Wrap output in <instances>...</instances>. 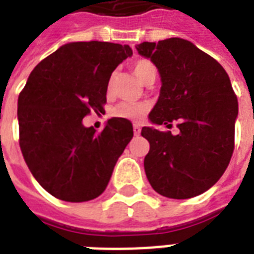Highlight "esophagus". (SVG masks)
Returning <instances> with one entry per match:
<instances>
[{"instance_id":"esophagus-1","label":"esophagus","mask_w":254,"mask_h":254,"mask_svg":"<svg viewBox=\"0 0 254 254\" xmlns=\"http://www.w3.org/2000/svg\"><path fill=\"white\" fill-rule=\"evenodd\" d=\"M133 133H134L136 136H138V134L141 133V127H140L138 124H134V125H133Z\"/></svg>"}]
</instances>
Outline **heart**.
Here are the masks:
<instances>
[{"mask_svg":"<svg viewBox=\"0 0 254 254\" xmlns=\"http://www.w3.org/2000/svg\"><path fill=\"white\" fill-rule=\"evenodd\" d=\"M133 72L137 76L140 81L144 84L148 81L151 77H156V66L151 63L149 60H137L133 64ZM113 80L111 77L109 81V91L113 87ZM147 111V106L145 105H133V103H120L114 109V114L120 118H127V120H137L140 117L145 114Z\"/></svg>","mask_w":254,"mask_h":254,"instance_id":"1","label":"heart"}]
</instances>
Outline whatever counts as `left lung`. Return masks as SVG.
Wrapping results in <instances>:
<instances>
[{
    "label": "left lung",
    "mask_w": 254,
    "mask_h": 254,
    "mask_svg": "<svg viewBox=\"0 0 254 254\" xmlns=\"http://www.w3.org/2000/svg\"><path fill=\"white\" fill-rule=\"evenodd\" d=\"M137 52L151 58L162 77L158 103L149 113L156 125L144 127L149 152L144 169L151 187L169 198H190L213 187L234 151L238 100L223 66L180 38L143 42Z\"/></svg>",
    "instance_id": "left-lung-1"
}]
</instances>
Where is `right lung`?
Wrapping results in <instances>:
<instances>
[{
	"mask_svg": "<svg viewBox=\"0 0 254 254\" xmlns=\"http://www.w3.org/2000/svg\"><path fill=\"white\" fill-rule=\"evenodd\" d=\"M130 56L127 45L73 42L31 72L17 102L19 144L32 176L52 196L88 201L107 187L133 137L132 122L113 117L96 132L83 118L105 110L111 73Z\"/></svg>",
	"mask_w": 254,
	"mask_h": 254,
	"instance_id": "obj_1",
	"label": "right lung"
}]
</instances>
